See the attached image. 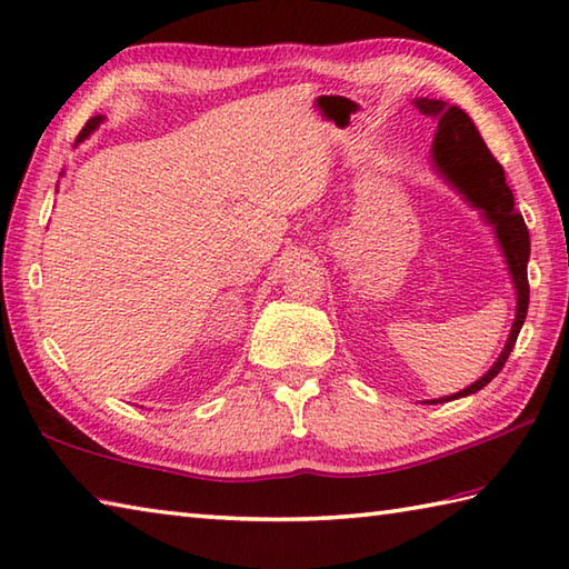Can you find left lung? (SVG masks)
<instances>
[{"label": "left lung", "mask_w": 569, "mask_h": 569, "mask_svg": "<svg viewBox=\"0 0 569 569\" xmlns=\"http://www.w3.org/2000/svg\"><path fill=\"white\" fill-rule=\"evenodd\" d=\"M416 104L422 113H432V117H438L436 147H432L436 167L446 173L448 181L456 186V189H460L465 196H468V201H472V206H478V209H482L485 216H488V221L495 226V231H498V239L505 251V258H508L515 288H518V313H515L508 346H505V350L500 353L498 363H495L488 373L478 380V383H472L470 388H465L450 398H440V400H456L488 386L490 380L500 373L502 366L508 363V358L515 348V340H518V333L530 306V283H528L530 233H528V226H525L522 213L515 209V196L508 181H505V169L490 153L488 143L482 141L478 127H475L468 113L458 107H446L442 101H436V99H420Z\"/></svg>", "instance_id": "1"}]
</instances>
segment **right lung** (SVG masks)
Segmentation results:
<instances>
[{
  "label": "right lung",
  "instance_id": "add662e5",
  "mask_svg": "<svg viewBox=\"0 0 569 569\" xmlns=\"http://www.w3.org/2000/svg\"><path fill=\"white\" fill-rule=\"evenodd\" d=\"M99 121H101V117H94V119H89V121L84 123V129H81V131H79V137H77V141H81V139H87V137H89V133L97 129V123H99Z\"/></svg>",
  "mask_w": 569,
  "mask_h": 569
}]
</instances>
